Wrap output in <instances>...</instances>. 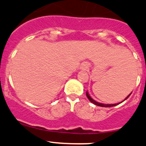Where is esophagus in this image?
Wrapping results in <instances>:
<instances>
[{
    "label": "esophagus",
    "mask_w": 146,
    "mask_h": 146,
    "mask_svg": "<svg viewBox=\"0 0 146 146\" xmlns=\"http://www.w3.org/2000/svg\"><path fill=\"white\" fill-rule=\"evenodd\" d=\"M88 68H89V66H88L87 64H86V63L83 64V65H81V69H82V70H87Z\"/></svg>",
    "instance_id": "1"
}]
</instances>
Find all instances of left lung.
Listing matches in <instances>:
<instances>
[{
	"instance_id": "1",
	"label": "left lung",
	"mask_w": 146,
	"mask_h": 146,
	"mask_svg": "<svg viewBox=\"0 0 146 146\" xmlns=\"http://www.w3.org/2000/svg\"><path fill=\"white\" fill-rule=\"evenodd\" d=\"M130 94H129V96H127V98H126L125 100H127V98H128L130 96ZM86 97H87V98L89 100V101H90V102H92V103H94V104L96 105V106H100V107H113V106H116V105H119V103H121V102H119V103H116V104H107V105H106V104H102V103H100V102H96L95 100H93L92 98L91 97H90V96L89 95V94H88L87 92H86ZM122 102H123V101H122Z\"/></svg>"
}]
</instances>
